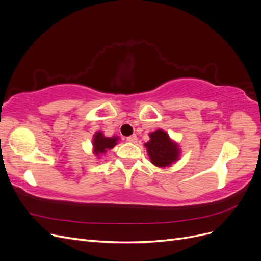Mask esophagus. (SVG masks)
I'll return each instance as SVG.
<instances>
[{"label": "esophagus", "instance_id": "esophagus-1", "mask_svg": "<svg viewBox=\"0 0 261 261\" xmlns=\"http://www.w3.org/2000/svg\"><path fill=\"white\" fill-rule=\"evenodd\" d=\"M126 140H127L128 143L135 144V143H137V136H136V135H132V136H129V137L126 138Z\"/></svg>", "mask_w": 261, "mask_h": 261}]
</instances>
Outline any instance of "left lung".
Segmentation results:
<instances>
[{"mask_svg": "<svg viewBox=\"0 0 261 261\" xmlns=\"http://www.w3.org/2000/svg\"><path fill=\"white\" fill-rule=\"evenodd\" d=\"M150 140L144 145L147 148L150 162L158 168H169L180 156V149L176 141L171 139L163 129H156L149 134Z\"/></svg>", "mask_w": 261, "mask_h": 261, "instance_id": "obj_1", "label": "left lung"}]
</instances>
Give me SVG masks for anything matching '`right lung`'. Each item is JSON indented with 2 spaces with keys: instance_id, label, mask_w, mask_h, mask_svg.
<instances>
[{
  "instance_id": "obj_1",
  "label": "right lung",
  "mask_w": 261,
  "mask_h": 261,
  "mask_svg": "<svg viewBox=\"0 0 261 261\" xmlns=\"http://www.w3.org/2000/svg\"><path fill=\"white\" fill-rule=\"evenodd\" d=\"M120 137L112 136L106 137L105 134L98 130L92 137V152L97 158H100L108 152V150L113 149L117 144Z\"/></svg>"
}]
</instances>
